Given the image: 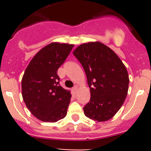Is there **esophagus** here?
Masks as SVG:
<instances>
[{
    "mask_svg": "<svg viewBox=\"0 0 151 151\" xmlns=\"http://www.w3.org/2000/svg\"><path fill=\"white\" fill-rule=\"evenodd\" d=\"M72 91H74V93H76L77 91V86H74V87H73L72 88Z\"/></svg>",
    "mask_w": 151,
    "mask_h": 151,
    "instance_id": "1",
    "label": "esophagus"
}]
</instances>
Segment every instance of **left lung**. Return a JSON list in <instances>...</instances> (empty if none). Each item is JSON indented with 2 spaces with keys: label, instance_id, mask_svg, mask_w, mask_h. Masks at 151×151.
Returning <instances> with one entry per match:
<instances>
[{
  "label": "left lung",
  "instance_id": "obj_1",
  "mask_svg": "<svg viewBox=\"0 0 151 151\" xmlns=\"http://www.w3.org/2000/svg\"><path fill=\"white\" fill-rule=\"evenodd\" d=\"M73 55L86 74L91 99L83 107L85 116L98 122L106 121L117 113L129 89V74L118 55L101 42L83 44Z\"/></svg>",
  "mask_w": 151,
  "mask_h": 151
}]
</instances>
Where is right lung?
Here are the masks:
<instances>
[{
    "label": "right lung",
    "mask_w": 151,
    "mask_h": 151,
    "mask_svg": "<svg viewBox=\"0 0 151 151\" xmlns=\"http://www.w3.org/2000/svg\"><path fill=\"white\" fill-rule=\"evenodd\" d=\"M73 47L58 42L47 45L36 53L24 73L22 98L30 112L44 122H57L67 114L71 95L59 85L57 71Z\"/></svg>",
    "instance_id": "right-lung-1"
}]
</instances>
